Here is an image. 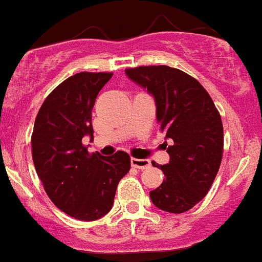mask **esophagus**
I'll use <instances>...</instances> for the list:
<instances>
[{
  "instance_id": "1",
  "label": "esophagus",
  "mask_w": 262,
  "mask_h": 262,
  "mask_svg": "<svg viewBox=\"0 0 262 262\" xmlns=\"http://www.w3.org/2000/svg\"><path fill=\"white\" fill-rule=\"evenodd\" d=\"M131 165L136 169H147L151 166V161L145 159H135V157H133L131 159Z\"/></svg>"
}]
</instances>
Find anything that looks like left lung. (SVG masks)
I'll return each instance as SVG.
<instances>
[{"instance_id":"8db88e82","label":"left lung","mask_w":262,"mask_h":262,"mask_svg":"<svg viewBox=\"0 0 262 262\" xmlns=\"http://www.w3.org/2000/svg\"><path fill=\"white\" fill-rule=\"evenodd\" d=\"M126 75L154 96L156 119L170 144L165 176L149 191L164 211L181 214L202 201L214 182L223 156V124L211 97L194 77L168 66L126 69Z\"/></svg>"}]
</instances>
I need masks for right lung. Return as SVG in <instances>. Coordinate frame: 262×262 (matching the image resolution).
I'll use <instances>...</instances> for the list:
<instances>
[{
  "mask_svg": "<svg viewBox=\"0 0 262 262\" xmlns=\"http://www.w3.org/2000/svg\"><path fill=\"white\" fill-rule=\"evenodd\" d=\"M113 73L81 72L62 81L46 98L31 136L38 177L57 209L78 221H97L114 203L120 178L131 168L128 154H89L82 138L93 139L92 110Z\"/></svg>",
  "mask_w": 262,
  "mask_h": 262,
  "instance_id": "1",
  "label": "right lung"
}]
</instances>
